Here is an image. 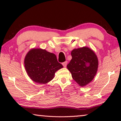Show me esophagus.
Segmentation results:
<instances>
[{
  "mask_svg": "<svg viewBox=\"0 0 121 121\" xmlns=\"http://www.w3.org/2000/svg\"><path fill=\"white\" fill-rule=\"evenodd\" d=\"M62 64L63 67H66L67 65V61H65V62H63V63H62Z\"/></svg>",
  "mask_w": 121,
  "mask_h": 121,
  "instance_id": "obj_1",
  "label": "esophagus"
}]
</instances>
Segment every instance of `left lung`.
<instances>
[{
	"mask_svg": "<svg viewBox=\"0 0 121 121\" xmlns=\"http://www.w3.org/2000/svg\"><path fill=\"white\" fill-rule=\"evenodd\" d=\"M72 59L67 65L73 78L79 86H85L93 80L98 68V59L95 52L88 47L75 48Z\"/></svg>",
	"mask_w": 121,
	"mask_h": 121,
	"instance_id": "obj_1",
	"label": "left lung"
}]
</instances>
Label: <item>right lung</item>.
<instances>
[{
  "label": "right lung",
  "mask_w": 121,
  "mask_h": 121,
  "mask_svg": "<svg viewBox=\"0 0 121 121\" xmlns=\"http://www.w3.org/2000/svg\"><path fill=\"white\" fill-rule=\"evenodd\" d=\"M24 63L30 79L42 84L52 80L56 71L63 68L54 53L42 48L31 49L26 53Z\"/></svg>",
  "instance_id": "1"
}]
</instances>
